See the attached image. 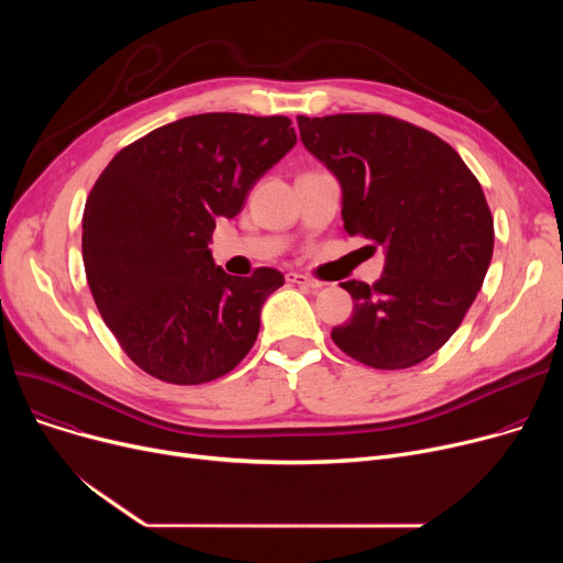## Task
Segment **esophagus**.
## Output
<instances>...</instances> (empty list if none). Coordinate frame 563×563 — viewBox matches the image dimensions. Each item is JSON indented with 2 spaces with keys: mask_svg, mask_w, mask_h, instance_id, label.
Listing matches in <instances>:
<instances>
[{
  "mask_svg": "<svg viewBox=\"0 0 563 563\" xmlns=\"http://www.w3.org/2000/svg\"><path fill=\"white\" fill-rule=\"evenodd\" d=\"M287 283L301 285V287H310V289H321V287H323L321 280L310 278V276H306V274H297V272H289V274H287Z\"/></svg>",
  "mask_w": 563,
  "mask_h": 563,
  "instance_id": "1",
  "label": "esophagus"
}]
</instances>
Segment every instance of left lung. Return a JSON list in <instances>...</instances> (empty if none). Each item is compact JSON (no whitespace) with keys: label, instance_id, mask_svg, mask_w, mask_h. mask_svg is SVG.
<instances>
[{"label":"left lung","instance_id":"8db88e82","mask_svg":"<svg viewBox=\"0 0 563 563\" xmlns=\"http://www.w3.org/2000/svg\"><path fill=\"white\" fill-rule=\"evenodd\" d=\"M297 121L308 153L342 187L344 230L386 251L374 285L342 283L356 303L333 342L376 369L427 361L461 327L493 257L479 180L450 143L393 115Z\"/></svg>","mask_w":563,"mask_h":563}]
</instances>
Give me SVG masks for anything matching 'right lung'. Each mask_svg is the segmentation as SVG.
I'll use <instances>...</instances> for the list:
<instances>
[{"label":"right lung","mask_w":563,"mask_h":563,"mask_svg":"<svg viewBox=\"0 0 563 563\" xmlns=\"http://www.w3.org/2000/svg\"><path fill=\"white\" fill-rule=\"evenodd\" d=\"M294 143L285 115L198 113L130 143L98 177L81 219L86 280L143 372L198 386L255 344L260 310L285 278L272 266L228 276L210 242Z\"/></svg>","instance_id":"right-lung-1"}]
</instances>
